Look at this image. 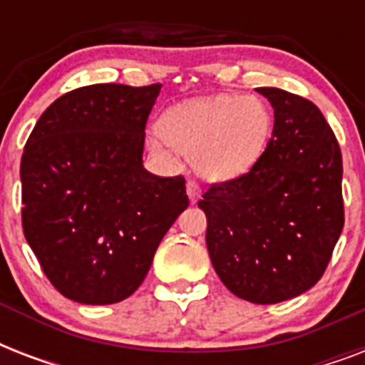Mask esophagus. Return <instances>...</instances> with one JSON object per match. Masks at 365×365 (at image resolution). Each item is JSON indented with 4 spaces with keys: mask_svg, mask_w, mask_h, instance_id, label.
Segmentation results:
<instances>
[{
    "mask_svg": "<svg viewBox=\"0 0 365 365\" xmlns=\"http://www.w3.org/2000/svg\"><path fill=\"white\" fill-rule=\"evenodd\" d=\"M185 189H187V197L191 202H197V200L200 199V193H202V189H200V185L195 180H189L187 183H185Z\"/></svg>",
    "mask_w": 365,
    "mask_h": 365,
    "instance_id": "obj_1",
    "label": "esophagus"
}]
</instances>
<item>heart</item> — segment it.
Segmentation results:
<instances>
[{
    "label": "heart",
    "mask_w": 365,
    "mask_h": 365,
    "mask_svg": "<svg viewBox=\"0 0 365 365\" xmlns=\"http://www.w3.org/2000/svg\"><path fill=\"white\" fill-rule=\"evenodd\" d=\"M151 148L168 155V143L187 155L197 174L227 182L254 168L272 134L269 106L257 96L217 94L172 108L160 117Z\"/></svg>",
    "instance_id": "heart-1"
}]
</instances>
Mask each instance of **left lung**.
<instances>
[{
  "mask_svg": "<svg viewBox=\"0 0 365 365\" xmlns=\"http://www.w3.org/2000/svg\"><path fill=\"white\" fill-rule=\"evenodd\" d=\"M274 128L259 163L199 200L217 277L237 297L272 305L320 280L343 231V160L322 111L282 88H255Z\"/></svg>",
  "mask_w": 365,
  "mask_h": 365,
  "instance_id": "1",
  "label": "left lung"
}]
</instances>
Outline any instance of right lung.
Segmentation results:
<instances>
[{
  "label": "right lung",
  "mask_w": 365,
  "mask_h": 365,
  "mask_svg": "<svg viewBox=\"0 0 365 365\" xmlns=\"http://www.w3.org/2000/svg\"><path fill=\"white\" fill-rule=\"evenodd\" d=\"M160 85H88L43 111L26 142L22 229L54 288L85 305L126 299L189 206L182 176L143 168Z\"/></svg>",
  "instance_id": "add662e5"
}]
</instances>
